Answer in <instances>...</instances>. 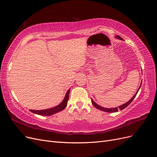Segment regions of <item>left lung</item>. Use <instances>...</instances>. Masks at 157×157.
Returning a JSON list of instances; mask_svg holds the SVG:
<instances>
[{
    "label": "left lung",
    "mask_w": 157,
    "mask_h": 157,
    "mask_svg": "<svg viewBox=\"0 0 157 157\" xmlns=\"http://www.w3.org/2000/svg\"><path fill=\"white\" fill-rule=\"evenodd\" d=\"M116 37L117 38V39H121V40H122V38H121L120 36L117 35V36H116ZM140 87H141V86H140V88H139L138 90H137V92L136 93V94L134 95V96H133V98H132V99H130V100L129 101L126 102L125 104H124V105H121V106L118 107V108H119V109H121V110H122V109H125L127 106H128V105H130V104L131 103V102L133 101V99H134V98L136 97V96L137 95V92H138V91H139V90H140ZM92 103L93 104V105H94L95 107H96V108H97V109H99V110H101V111H105V112H107V113H115V112H117V111H118V107H116V108H113V109H107V108H104V107H101V106H99V105H97V104H96V103H95L93 100H92Z\"/></svg>",
    "instance_id": "8db88e82"
}]
</instances>
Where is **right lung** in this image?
I'll return each mask as SVG.
<instances>
[{"mask_svg": "<svg viewBox=\"0 0 157 157\" xmlns=\"http://www.w3.org/2000/svg\"><path fill=\"white\" fill-rule=\"evenodd\" d=\"M69 92H70V89L68 90V91L67 92V93H66L65 97L63 99V101L61 102L59 105L51 109H45V110H30V111H31L33 113L37 114V115H40L42 116H50L52 115H54L55 113H58L61 111H62L67 105V101L69 100Z\"/></svg>", "mask_w": 157, "mask_h": 157, "instance_id": "add662e5", "label": "right lung"}]
</instances>
